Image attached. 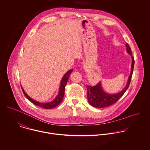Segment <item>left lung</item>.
<instances>
[{
  "label": "left lung",
  "instance_id": "left-lung-1",
  "mask_svg": "<svg viewBox=\"0 0 150 150\" xmlns=\"http://www.w3.org/2000/svg\"><path fill=\"white\" fill-rule=\"evenodd\" d=\"M126 49L127 53L129 54H130L132 57L131 71H130V74L128 77L126 86L122 91H120L117 93L109 94L105 91V90L103 89L102 87L101 81H100L97 86L94 87L87 86L88 101L91 106L96 108H99L109 106L113 104L116 102H117L127 90L131 81L132 74H133V70L134 65V57L132 56V50L128 44H126Z\"/></svg>",
  "mask_w": 150,
  "mask_h": 150
}]
</instances>
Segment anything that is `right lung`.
Segmentation results:
<instances>
[{"label": "right lung", "mask_w": 150, "mask_h": 150, "mask_svg": "<svg viewBox=\"0 0 150 150\" xmlns=\"http://www.w3.org/2000/svg\"><path fill=\"white\" fill-rule=\"evenodd\" d=\"M73 71V70H69L68 71H67L64 76H63L60 83V86H59V91H58V94L57 95V96L56 97V98L50 101L49 102H45V103H42V102H40L38 101H37L35 100H33V98H31L30 96H28L27 93H25V91L24 90L23 87L21 86V89L23 90V92L24 94V96L27 97V98L29 100H30L33 103H34L35 105H37L38 106L42 107L43 108L45 109H51L53 108L56 107V106H57L58 105L60 104V103L62 101V100L63 98V96L64 94V89H65V86L67 84V80L69 79V77L70 75V74L71 73V72Z\"/></svg>", "instance_id": "right-lung-1"}]
</instances>
